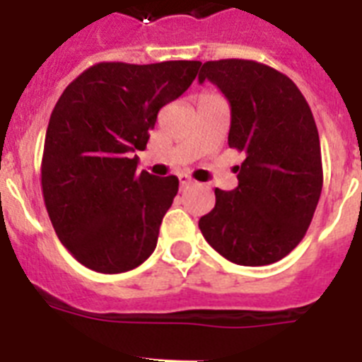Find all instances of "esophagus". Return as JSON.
<instances>
[{
    "mask_svg": "<svg viewBox=\"0 0 362 362\" xmlns=\"http://www.w3.org/2000/svg\"><path fill=\"white\" fill-rule=\"evenodd\" d=\"M178 180H180V187H187L193 184V178H191L189 175H186V173H180V175H178Z\"/></svg>",
    "mask_w": 362,
    "mask_h": 362,
    "instance_id": "1",
    "label": "esophagus"
}]
</instances>
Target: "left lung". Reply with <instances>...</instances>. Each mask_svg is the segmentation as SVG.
Returning <instances> with one entry per match:
<instances>
[{
    "mask_svg": "<svg viewBox=\"0 0 362 362\" xmlns=\"http://www.w3.org/2000/svg\"><path fill=\"white\" fill-rule=\"evenodd\" d=\"M204 81L230 103L228 145L245 153V162L235 189H215L200 232L232 263L270 265L302 241L320 199L317 123L298 86L256 60H209L199 73Z\"/></svg>",
    "mask_w": 362,
    "mask_h": 362,
    "instance_id": "obj_1",
    "label": "left lung"
}]
</instances>
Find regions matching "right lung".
I'll list each match as a JSON object with an SVG mask.
<instances>
[{
	"mask_svg": "<svg viewBox=\"0 0 362 362\" xmlns=\"http://www.w3.org/2000/svg\"><path fill=\"white\" fill-rule=\"evenodd\" d=\"M200 64L99 62L54 105L42 193L60 243L88 269L119 274L156 248L178 178L139 173L134 153L147 147L160 108L186 92Z\"/></svg>",
	"mask_w": 362,
	"mask_h": 362,
	"instance_id": "right-lung-1",
	"label": "right lung"
}]
</instances>
